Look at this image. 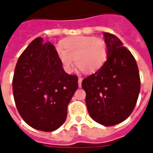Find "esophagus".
Instances as JSON below:
<instances>
[{
    "label": "esophagus",
    "mask_w": 153,
    "mask_h": 153,
    "mask_svg": "<svg viewBox=\"0 0 153 153\" xmlns=\"http://www.w3.org/2000/svg\"><path fill=\"white\" fill-rule=\"evenodd\" d=\"M82 80L83 79L82 78H79V80H78V83H79V87H81V84H82Z\"/></svg>",
    "instance_id": "1"
}]
</instances>
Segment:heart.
Wrapping results in <instances>:
<instances>
[{"mask_svg": "<svg viewBox=\"0 0 153 153\" xmlns=\"http://www.w3.org/2000/svg\"><path fill=\"white\" fill-rule=\"evenodd\" d=\"M57 55L64 70L70 73L76 66L89 74L98 71L107 59L105 42L92 36H76L65 40L57 48Z\"/></svg>", "mask_w": 153, "mask_h": 153, "instance_id": "heart-1", "label": "heart"}]
</instances>
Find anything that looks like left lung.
Masks as SVG:
<instances>
[{
  "instance_id": "left-lung-1",
  "label": "left lung",
  "mask_w": 153,
  "mask_h": 153,
  "mask_svg": "<svg viewBox=\"0 0 153 153\" xmlns=\"http://www.w3.org/2000/svg\"><path fill=\"white\" fill-rule=\"evenodd\" d=\"M107 60L96 73L85 78L82 87L93 120L112 126L134 111L140 92V77L134 57L116 36L104 33Z\"/></svg>"
}]
</instances>
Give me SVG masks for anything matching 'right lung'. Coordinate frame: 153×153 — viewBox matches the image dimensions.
I'll return each mask as SVG.
<instances>
[{
  "mask_svg": "<svg viewBox=\"0 0 153 153\" xmlns=\"http://www.w3.org/2000/svg\"><path fill=\"white\" fill-rule=\"evenodd\" d=\"M13 94L19 115L32 128L51 132L65 121L78 77L65 72L50 42L35 38L19 58Z\"/></svg>",
  "mask_w": 153,
  "mask_h": 153,
  "instance_id": "1",
  "label": "right lung"
}]
</instances>
